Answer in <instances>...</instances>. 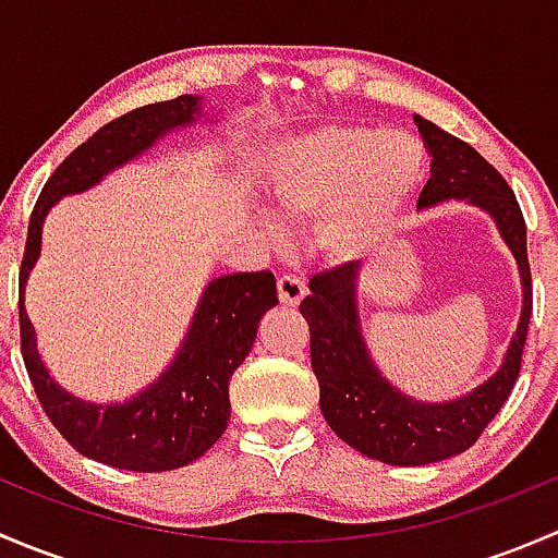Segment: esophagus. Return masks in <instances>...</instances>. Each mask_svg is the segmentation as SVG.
Listing matches in <instances>:
<instances>
[{"label":"esophagus","instance_id":"esophagus-1","mask_svg":"<svg viewBox=\"0 0 558 558\" xmlns=\"http://www.w3.org/2000/svg\"><path fill=\"white\" fill-rule=\"evenodd\" d=\"M307 294V286L305 280L296 278V275H283L278 278V296L286 307H296Z\"/></svg>","mask_w":558,"mask_h":558}]
</instances>
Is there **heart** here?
<instances>
[{
  "mask_svg": "<svg viewBox=\"0 0 558 558\" xmlns=\"http://www.w3.org/2000/svg\"><path fill=\"white\" fill-rule=\"evenodd\" d=\"M413 137L369 126H324L289 140L269 167V194L283 216L320 218V243L359 253L397 223L424 178ZM272 229H278L272 223Z\"/></svg>",
  "mask_w": 558,
  "mask_h": 558,
  "instance_id": "1",
  "label": "heart"
}]
</instances>
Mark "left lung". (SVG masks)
Returning a JSON list of instances; mask_svg holds the SVG:
<instances>
[{
  "instance_id": "1",
  "label": "left lung",
  "mask_w": 558,
  "mask_h": 558,
  "mask_svg": "<svg viewBox=\"0 0 558 558\" xmlns=\"http://www.w3.org/2000/svg\"><path fill=\"white\" fill-rule=\"evenodd\" d=\"M432 154V178L418 210L442 202H466L497 223L519 264L523 305L497 373L472 391L446 402H424L399 391L369 353L359 318V262L315 275L300 313L311 326V362L320 388V413L342 442L393 466H421L464 453L502 410L519 380L523 342L532 315V272L526 223L505 178L472 145L413 116Z\"/></svg>"
}]
</instances>
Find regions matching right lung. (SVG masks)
Returning <instances> with one entry per match:
<instances>
[{
  "mask_svg": "<svg viewBox=\"0 0 558 558\" xmlns=\"http://www.w3.org/2000/svg\"><path fill=\"white\" fill-rule=\"evenodd\" d=\"M205 118L202 97L183 94L170 102L137 107L105 123L50 174L29 221L21 262V353L39 404L77 453L118 470L167 472L199 459L227 432L232 404L229 380L256 340L258 320L278 305L272 272H234L213 278L202 291L189 331L165 373L126 402H86L50 378L26 315L24 291L39 251L50 207L83 194L110 172L148 154L159 140Z\"/></svg>",
  "mask_w": 558,
  "mask_h": 558,
  "instance_id": "right-lung-1",
  "label": "right lung"
}]
</instances>
